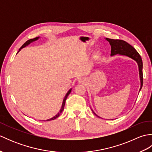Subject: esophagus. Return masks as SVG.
<instances>
[{
  "mask_svg": "<svg viewBox=\"0 0 152 152\" xmlns=\"http://www.w3.org/2000/svg\"><path fill=\"white\" fill-rule=\"evenodd\" d=\"M83 79L82 78H80L79 80H78V82H80V83H82V82H83Z\"/></svg>",
  "mask_w": 152,
  "mask_h": 152,
  "instance_id": "34e87169",
  "label": "esophagus"
}]
</instances>
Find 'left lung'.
<instances>
[{"label": "left lung", "instance_id": "8db88e82", "mask_svg": "<svg viewBox=\"0 0 152 152\" xmlns=\"http://www.w3.org/2000/svg\"><path fill=\"white\" fill-rule=\"evenodd\" d=\"M106 40L109 42L111 46V56H114L116 54L121 55V56H125L129 57L131 58L134 60L137 63L138 65V70H139V75H140V91L142 89V87L143 85V73H142V61L140 56L137 52V51L134 48L126 42L124 40H114L110 39V38H106ZM95 115L98 116L92 110ZM100 118L99 116H98Z\"/></svg>", "mask_w": 152, "mask_h": 152}]
</instances>
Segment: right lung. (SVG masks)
I'll return each instance as SVG.
<instances>
[{
    "mask_svg": "<svg viewBox=\"0 0 152 152\" xmlns=\"http://www.w3.org/2000/svg\"><path fill=\"white\" fill-rule=\"evenodd\" d=\"M38 38H39V37H36V38H33V39H30V40H27L26 42L25 43H24L23 44V46L19 48V51L21 50V49H22L23 48H24V47H25L26 46H28V44H29L30 43H31V42H34V41H36V40H37ZM18 51V52H19ZM71 90H72V89H70L69 91L67 92V93L66 94V95H65V96H64V99H63V104H62V106H61V110H60V111H59V112H58V114L56 115V116H54V117H53L52 118H51V119H47V120H46V121H50V120H53V119H56L57 118H58L59 117V116L60 115V114H61V112H62L63 111V110H64V104H65V101H66V99H67V97H68V96H69V95L70 94V92H71Z\"/></svg>",
    "mask_w": 152,
    "mask_h": 152,
    "instance_id": "add662e5",
    "label": "right lung"
}]
</instances>
